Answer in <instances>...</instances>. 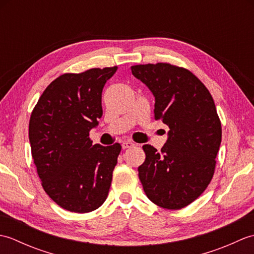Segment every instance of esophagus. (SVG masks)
I'll return each mask as SVG.
<instances>
[{
    "mask_svg": "<svg viewBox=\"0 0 254 254\" xmlns=\"http://www.w3.org/2000/svg\"><path fill=\"white\" fill-rule=\"evenodd\" d=\"M121 145H122L123 149H127V148H130V147L134 146V143L131 141H124V142H122Z\"/></svg>",
    "mask_w": 254,
    "mask_h": 254,
    "instance_id": "esophagus-1",
    "label": "esophagus"
}]
</instances>
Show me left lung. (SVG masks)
Segmentation results:
<instances>
[{"label": "left lung", "mask_w": 254, "mask_h": 254, "mask_svg": "<svg viewBox=\"0 0 254 254\" xmlns=\"http://www.w3.org/2000/svg\"><path fill=\"white\" fill-rule=\"evenodd\" d=\"M155 96V119L169 127L160 153L144 145L138 167L144 192L167 209L188 206L209 185L222 142V123L213 97L195 75L169 63L131 66Z\"/></svg>", "instance_id": "1"}]
</instances>
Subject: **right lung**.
Returning <instances> with one entry per match:
<instances>
[{"label":"right lung","instance_id":"add662e5","mask_svg":"<svg viewBox=\"0 0 254 254\" xmlns=\"http://www.w3.org/2000/svg\"><path fill=\"white\" fill-rule=\"evenodd\" d=\"M118 66L65 73L40 96L29 120V141L46 193L74 213L106 201L121 145H93L89 131L102 116L101 93Z\"/></svg>","mask_w":254,"mask_h":254}]
</instances>
